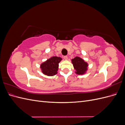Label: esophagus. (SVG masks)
<instances>
[{"label":"esophagus","instance_id":"34e87169","mask_svg":"<svg viewBox=\"0 0 125 125\" xmlns=\"http://www.w3.org/2000/svg\"><path fill=\"white\" fill-rule=\"evenodd\" d=\"M63 58H64V59H65V60H67V59H68V57H67V56H64V57H63Z\"/></svg>","mask_w":125,"mask_h":125}]
</instances>
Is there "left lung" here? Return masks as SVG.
I'll return each mask as SVG.
<instances>
[{
    "label": "left lung",
    "mask_w": 125,
    "mask_h": 125,
    "mask_svg": "<svg viewBox=\"0 0 125 125\" xmlns=\"http://www.w3.org/2000/svg\"><path fill=\"white\" fill-rule=\"evenodd\" d=\"M71 62L75 70V73L77 74H84L88 70V63L79 57H75L74 58L72 59Z\"/></svg>",
    "instance_id": "1"
}]
</instances>
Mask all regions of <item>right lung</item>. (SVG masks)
Masks as SVG:
<instances>
[{"instance_id":"1","label":"right lung","mask_w":125,"mask_h":125,"mask_svg":"<svg viewBox=\"0 0 125 125\" xmlns=\"http://www.w3.org/2000/svg\"><path fill=\"white\" fill-rule=\"evenodd\" d=\"M62 60L59 57L53 56L41 64L40 68L42 73L48 76H53L57 73L59 63Z\"/></svg>"}]
</instances>
